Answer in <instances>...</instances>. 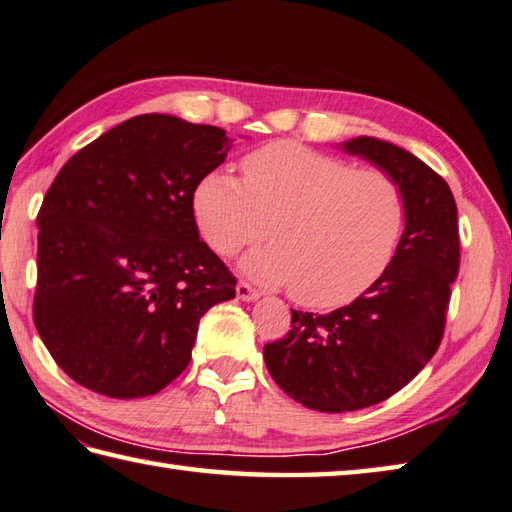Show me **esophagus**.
I'll list each match as a JSON object with an SVG mask.
<instances>
[{
	"mask_svg": "<svg viewBox=\"0 0 512 512\" xmlns=\"http://www.w3.org/2000/svg\"><path fill=\"white\" fill-rule=\"evenodd\" d=\"M237 297L242 299V302H255V299L259 297V290H255L250 284L246 282H239L237 284Z\"/></svg>",
	"mask_w": 512,
	"mask_h": 512,
	"instance_id": "34e87169",
	"label": "esophagus"
}]
</instances>
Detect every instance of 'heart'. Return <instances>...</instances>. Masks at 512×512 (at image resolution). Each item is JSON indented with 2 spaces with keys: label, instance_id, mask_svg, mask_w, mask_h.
<instances>
[{
  "label": "heart",
  "instance_id": "obj_1",
  "mask_svg": "<svg viewBox=\"0 0 512 512\" xmlns=\"http://www.w3.org/2000/svg\"><path fill=\"white\" fill-rule=\"evenodd\" d=\"M242 179L215 168L193 190V215L206 244L244 257L242 270L266 286H290L297 304L353 302L384 275L406 219L404 193L382 168L297 142H273L242 159Z\"/></svg>",
  "mask_w": 512,
  "mask_h": 512
}]
</instances>
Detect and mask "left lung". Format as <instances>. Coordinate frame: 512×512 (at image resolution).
Here are the masks:
<instances>
[{"mask_svg":"<svg viewBox=\"0 0 512 512\" xmlns=\"http://www.w3.org/2000/svg\"><path fill=\"white\" fill-rule=\"evenodd\" d=\"M342 148L397 179L406 228L393 262L366 293L328 315L293 310L288 333L264 346L277 386L322 413L384 402L430 362L459 273L457 204L444 179L382 139L355 137Z\"/></svg>","mask_w":512,"mask_h":512,"instance_id":"obj_1","label":"left lung"}]
</instances>
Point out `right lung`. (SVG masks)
I'll use <instances>...</instances> for the list:
<instances>
[{
    "instance_id": "obj_1",
    "label": "right lung",
    "mask_w": 512,
    "mask_h": 512,
    "mask_svg": "<svg viewBox=\"0 0 512 512\" xmlns=\"http://www.w3.org/2000/svg\"><path fill=\"white\" fill-rule=\"evenodd\" d=\"M217 126L137 115L68 159L37 215L33 319L57 366L115 399L155 395L190 362L199 319L235 277L193 215L226 159Z\"/></svg>"
}]
</instances>
